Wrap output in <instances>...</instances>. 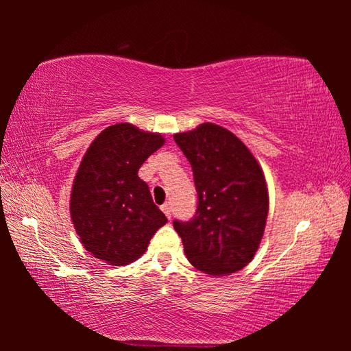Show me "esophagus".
I'll use <instances>...</instances> for the list:
<instances>
[{"label": "esophagus", "instance_id": "esophagus-1", "mask_svg": "<svg viewBox=\"0 0 351 351\" xmlns=\"http://www.w3.org/2000/svg\"><path fill=\"white\" fill-rule=\"evenodd\" d=\"M161 210H162V213L166 214V217L167 219H170L171 217V206H170V204H164V205H161Z\"/></svg>", "mask_w": 351, "mask_h": 351}]
</instances>
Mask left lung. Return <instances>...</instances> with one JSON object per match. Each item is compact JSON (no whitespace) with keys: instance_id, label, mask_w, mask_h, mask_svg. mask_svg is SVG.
Returning <instances> with one entry per match:
<instances>
[{"instance_id":"1","label":"left lung","mask_w":351,"mask_h":351,"mask_svg":"<svg viewBox=\"0 0 351 351\" xmlns=\"http://www.w3.org/2000/svg\"><path fill=\"white\" fill-rule=\"evenodd\" d=\"M173 138L191 164L197 191L193 219L173 220L185 255L206 274L241 270L255 256L265 229L263 170L243 141L219 125L202 123Z\"/></svg>"}]
</instances>
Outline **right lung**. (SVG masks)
Here are the masks:
<instances>
[{
	"label": "right lung",
	"mask_w": 351,
	"mask_h": 351,
	"mask_svg": "<svg viewBox=\"0 0 351 351\" xmlns=\"http://www.w3.org/2000/svg\"><path fill=\"white\" fill-rule=\"evenodd\" d=\"M162 145L161 134L116 123L87 149L73 181L71 215L81 243L95 258L110 265L130 264L167 223L138 178L141 164Z\"/></svg>",
	"instance_id": "right-lung-1"
}]
</instances>
